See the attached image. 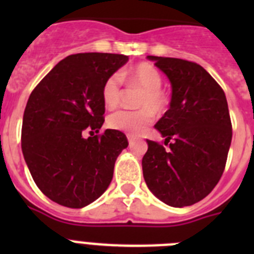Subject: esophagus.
I'll return each mask as SVG.
<instances>
[{"label":"esophagus","mask_w":254,"mask_h":254,"mask_svg":"<svg viewBox=\"0 0 254 254\" xmlns=\"http://www.w3.org/2000/svg\"><path fill=\"white\" fill-rule=\"evenodd\" d=\"M127 138H128V142L131 143L132 141L134 140V136H132V134H127Z\"/></svg>","instance_id":"34e87169"}]
</instances>
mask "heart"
I'll list each match as a JSON object with an SVG mask.
<instances>
[{"mask_svg":"<svg viewBox=\"0 0 254 254\" xmlns=\"http://www.w3.org/2000/svg\"><path fill=\"white\" fill-rule=\"evenodd\" d=\"M122 78L128 85H134L143 91L138 96L137 111H118L108 117V126L113 129L138 134L146 129L154 121L155 113L167 111L169 99L161 90L163 76L160 71L150 64H138L120 75L113 73L107 78L102 87V100L108 109H114L122 100Z\"/></svg>","mask_w":254,"mask_h":254,"instance_id":"obj_1","label":"heart"}]
</instances>
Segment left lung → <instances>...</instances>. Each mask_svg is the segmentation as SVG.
Segmentation results:
<instances>
[{"instance_id":"1","label":"left lung","mask_w":254,"mask_h":254,"mask_svg":"<svg viewBox=\"0 0 254 254\" xmlns=\"http://www.w3.org/2000/svg\"><path fill=\"white\" fill-rule=\"evenodd\" d=\"M147 58L169 77L172 100L155 125L165 141L147 140L143 178L167 205L190 206L214 190L225 169L233 136L225 93L196 62Z\"/></svg>"}]
</instances>
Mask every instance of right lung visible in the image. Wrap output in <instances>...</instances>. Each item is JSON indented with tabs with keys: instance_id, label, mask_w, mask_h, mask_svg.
<instances>
[{
	"instance_id": "1",
	"label": "right lung",
	"mask_w": 254,
	"mask_h": 254,
	"mask_svg": "<svg viewBox=\"0 0 254 254\" xmlns=\"http://www.w3.org/2000/svg\"><path fill=\"white\" fill-rule=\"evenodd\" d=\"M127 61V56L113 53L68 56L31 91L21 149L35 185L52 201L81 208L111 185L117 156L128 140L117 129L100 132L102 87ZM85 133L91 136L85 139Z\"/></svg>"
}]
</instances>
